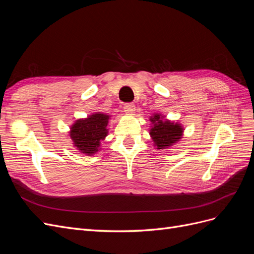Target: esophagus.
I'll list each match as a JSON object with an SVG mask.
<instances>
[{
    "label": "esophagus",
    "instance_id": "obj_1",
    "mask_svg": "<svg viewBox=\"0 0 254 254\" xmlns=\"http://www.w3.org/2000/svg\"><path fill=\"white\" fill-rule=\"evenodd\" d=\"M124 111H125L127 114H132V113H134V111H135V106H134L132 103L125 104V106H124Z\"/></svg>",
    "mask_w": 254,
    "mask_h": 254
}]
</instances>
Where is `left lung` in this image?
Returning <instances> with one entry per match:
<instances>
[{
    "instance_id": "1",
    "label": "left lung",
    "mask_w": 254,
    "mask_h": 254,
    "mask_svg": "<svg viewBox=\"0 0 254 254\" xmlns=\"http://www.w3.org/2000/svg\"><path fill=\"white\" fill-rule=\"evenodd\" d=\"M150 121L153 126L149 133L158 149L170 147L172 144L181 139L182 128L179 124H174L170 121H165L159 114L153 115V118H150Z\"/></svg>"
}]
</instances>
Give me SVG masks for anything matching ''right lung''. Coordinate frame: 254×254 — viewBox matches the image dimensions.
Masks as SVG:
<instances>
[{"mask_svg": "<svg viewBox=\"0 0 254 254\" xmlns=\"http://www.w3.org/2000/svg\"><path fill=\"white\" fill-rule=\"evenodd\" d=\"M108 120L109 115L98 112L76 122L70 132L75 147L87 155L95 153L101 146V140H104L108 133Z\"/></svg>", "mask_w": 254, "mask_h": 254, "instance_id": "add662e5", "label": "right lung"}]
</instances>
